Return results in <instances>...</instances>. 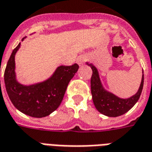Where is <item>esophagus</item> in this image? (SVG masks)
Returning a JSON list of instances; mask_svg holds the SVG:
<instances>
[{"label": "esophagus", "mask_w": 152, "mask_h": 152, "mask_svg": "<svg viewBox=\"0 0 152 152\" xmlns=\"http://www.w3.org/2000/svg\"><path fill=\"white\" fill-rule=\"evenodd\" d=\"M87 56H80L77 59H76V62L79 65H82L87 60Z\"/></svg>", "instance_id": "esophagus-1"}]
</instances>
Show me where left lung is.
Wrapping results in <instances>:
<instances>
[{
	"label": "left lung",
	"instance_id": "1",
	"mask_svg": "<svg viewBox=\"0 0 152 152\" xmlns=\"http://www.w3.org/2000/svg\"><path fill=\"white\" fill-rule=\"evenodd\" d=\"M87 64L90 66L93 70V75L91 77V93L94 105L100 113L108 117L121 116L130 110L136 104V102L139 101L144 81L143 70L142 81L138 92L130 98L122 99L104 90L99 77L97 69L92 64L87 63Z\"/></svg>",
	"mask_w": 152,
	"mask_h": 152
}]
</instances>
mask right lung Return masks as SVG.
<instances>
[{"label":"right lung","mask_w":152,"mask_h":152,"mask_svg":"<svg viewBox=\"0 0 152 152\" xmlns=\"http://www.w3.org/2000/svg\"><path fill=\"white\" fill-rule=\"evenodd\" d=\"M20 46L21 42L14 48L4 70V80L8 96L22 113L34 118L48 116L61 104L67 85L78 71L79 65H62L45 81L28 86L21 85L17 81L15 74V54Z\"/></svg>","instance_id":"right-lung-1"}]
</instances>
